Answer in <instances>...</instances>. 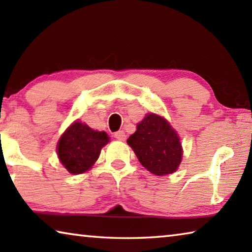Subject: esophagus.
I'll list each match as a JSON object with an SVG mask.
<instances>
[{"instance_id":"1","label":"esophagus","mask_w":252,"mask_h":252,"mask_svg":"<svg viewBox=\"0 0 252 252\" xmlns=\"http://www.w3.org/2000/svg\"><path fill=\"white\" fill-rule=\"evenodd\" d=\"M114 138L120 140V141H125V140L126 139V134L125 131L121 130V131H118V132H116V133H114Z\"/></svg>"}]
</instances>
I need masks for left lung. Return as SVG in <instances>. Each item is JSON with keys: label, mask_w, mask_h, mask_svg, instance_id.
Wrapping results in <instances>:
<instances>
[{"label": "left lung", "mask_w": 252, "mask_h": 252, "mask_svg": "<svg viewBox=\"0 0 252 252\" xmlns=\"http://www.w3.org/2000/svg\"><path fill=\"white\" fill-rule=\"evenodd\" d=\"M126 142L140 163L156 176L173 173L181 163L180 138L170 123L158 114H147Z\"/></svg>", "instance_id": "left-lung-1"}]
</instances>
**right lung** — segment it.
Wrapping results in <instances>:
<instances>
[{
  "label": "right lung",
  "mask_w": 252,
  "mask_h": 252,
  "mask_svg": "<svg viewBox=\"0 0 252 252\" xmlns=\"http://www.w3.org/2000/svg\"><path fill=\"white\" fill-rule=\"evenodd\" d=\"M109 139L104 131H95L82 122L74 121L59 140L58 157L70 173H83L92 168Z\"/></svg>",
  "instance_id": "1"
}]
</instances>
